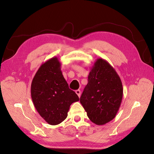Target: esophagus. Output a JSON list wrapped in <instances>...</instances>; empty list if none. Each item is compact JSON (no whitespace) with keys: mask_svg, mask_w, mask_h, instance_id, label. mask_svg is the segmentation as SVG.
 <instances>
[{"mask_svg":"<svg viewBox=\"0 0 154 154\" xmlns=\"http://www.w3.org/2000/svg\"><path fill=\"white\" fill-rule=\"evenodd\" d=\"M75 93H76V94L78 95V97H80V96H81V91L80 90H76V91H75Z\"/></svg>","mask_w":154,"mask_h":154,"instance_id":"obj_1","label":"esophagus"}]
</instances>
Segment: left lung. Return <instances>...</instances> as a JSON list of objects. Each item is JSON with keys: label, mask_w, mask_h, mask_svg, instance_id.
<instances>
[{"label": "left lung", "mask_w": 154, "mask_h": 154, "mask_svg": "<svg viewBox=\"0 0 154 154\" xmlns=\"http://www.w3.org/2000/svg\"><path fill=\"white\" fill-rule=\"evenodd\" d=\"M122 96V83L119 75L109 62L97 59L80 98L87 116L97 125L110 122L119 110Z\"/></svg>", "instance_id": "1"}]
</instances>
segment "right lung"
I'll list each match as a JSON object with an SVG mask.
<instances>
[{"mask_svg": "<svg viewBox=\"0 0 154 154\" xmlns=\"http://www.w3.org/2000/svg\"><path fill=\"white\" fill-rule=\"evenodd\" d=\"M31 97L38 112L50 125L63 122L71 104L79 100L77 94L69 88L57 57L50 59L38 69L32 82Z\"/></svg>", "mask_w": 154, "mask_h": 154, "instance_id": "add662e5", "label": "right lung"}]
</instances>
